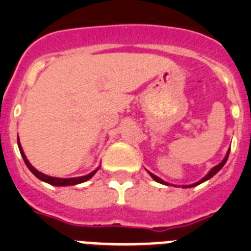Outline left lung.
Wrapping results in <instances>:
<instances>
[{"mask_svg": "<svg viewBox=\"0 0 251 251\" xmlns=\"http://www.w3.org/2000/svg\"><path fill=\"white\" fill-rule=\"evenodd\" d=\"M229 153H230V150L227 151V153H226V156H225V158L223 159V161L220 162V163H219V165L217 166H215V167H212L211 170L208 171V174L206 175L205 177H203V178H201L200 181H197L196 183H192V185H183L182 187L183 188H187V187H195V186H197V185H200V183H202V182H205V181H207V179H210L211 178L212 176H215V175L217 174V172H219V171L221 170V168L224 167V165H225L226 163V161H227V158H229ZM148 174L151 175V177H152L153 179H154V181H157V182H159V183H162V185H166V186H170V183L168 182H165V181H163V179H161L159 178V177H157L156 175H153V174H151V172H148Z\"/></svg>", "mask_w": 251, "mask_h": 251, "instance_id": "1", "label": "left lung"}]
</instances>
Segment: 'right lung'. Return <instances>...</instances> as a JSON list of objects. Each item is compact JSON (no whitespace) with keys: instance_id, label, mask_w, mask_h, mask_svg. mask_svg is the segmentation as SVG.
Wrapping results in <instances>:
<instances>
[{"instance_id":"obj_1","label":"right lung","mask_w":251,"mask_h":251,"mask_svg":"<svg viewBox=\"0 0 251 251\" xmlns=\"http://www.w3.org/2000/svg\"><path fill=\"white\" fill-rule=\"evenodd\" d=\"M17 145H19L20 153H21L22 158H24V161H25V163H26V166H27L28 170H30L31 172H32V174L37 177V178L41 179V181H44V182H46V183H50V185H52V186H73V185H77V183H83V182H85V181H88V179L92 178V177L97 174V171L99 170V168H97V170H94L93 172H90L89 175H86V176L73 177V178H59V177L48 176V175L43 174V172H40V171H37L36 168L31 166V163L28 162V159L26 158L25 153H24V150H22L19 137H17Z\"/></svg>"}]
</instances>
